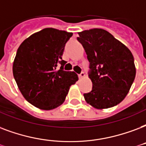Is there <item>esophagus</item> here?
<instances>
[{
	"label": "esophagus",
	"instance_id": "esophagus-1",
	"mask_svg": "<svg viewBox=\"0 0 146 146\" xmlns=\"http://www.w3.org/2000/svg\"><path fill=\"white\" fill-rule=\"evenodd\" d=\"M79 78H80V79H83V78H84L85 77V73H83V72H82V73H80V74H79Z\"/></svg>",
	"mask_w": 146,
	"mask_h": 146
}]
</instances>
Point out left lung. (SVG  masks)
I'll return each mask as SVG.
<instances>
[{
    "label": "left lung",
    "instance_id": "1",
    "mask_svg": "<svg viewBox=\"0 0 146 146\" xmlns=\"http://www.w3.org/2000/svg\"><path fill=\"white\" fill-rule=\"evenodd\" d=\"M78 33L77 40L83 45L90 62L89 77L93 83L91 92L83 94L85 100L100 110L115 106L125 99L135 80L131 51L103 29Z\"/></svg>",
    "mask_w": 146,
    "mask_h": 146
}]
</instances>
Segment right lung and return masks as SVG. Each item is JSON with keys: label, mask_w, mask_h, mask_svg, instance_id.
Instances as JSON below:
<instances>
[{"label": "right lung", "mask_w": 146, "mask_h": 146, "mask_svg": "<svg viewBox=\"0 0 146 146\" xmlns=\"http://www.w3.org/2000/svg\"><path fill=\"white\" fill-rule=\"evenodd\" d=\"M72 36L66 31L45 28L29 36L17 49L14 77L25 100L40 110L60 106L70 86L78 80L74 72L63 70L66 62L62 56Z\"/></svg>", "instance_id": "1"}]
</instances>
